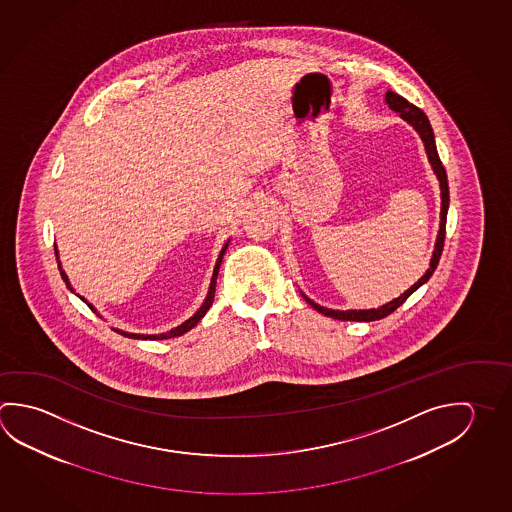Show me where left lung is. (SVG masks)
<instances>
[{
  "label": "left lung",
  "instance_id": "8db88e82",
  "mask_svg": "<svg viewBox=\"0 0 512 512\" xmlns=\"http://www.w3.org/2000/svg\"><path fill=\"white\" fill-rule=\"evenodd\" d=\"M385 100L386 104H388V108L395 111V113H399V117L406 120V122L419 133L422 142H424V147H426V154H428V160H430L431 167H433V172H435L437 178H439L440 199H442V203H440L439 235H437L435 250H433V255H431L430 268L426 269V273H424L408 291H404L403 295L397 296L392 302L381 305V307H377V309L334 311V309H327V307H322V305L314 304L313 300H309L307 296L302 295L305 298V302L311 305V307H314L318 313H322L323 316H329V318H334V320H343V322H374V320H381V318H385L388 314L394 313L395 309H397L399 305H403L404 300L412 295L413 291H417L422 284H426V282L430 280L433 271L437 269V264H439L442 248H444V239H446V216H448L449 207L448 176H446V169H444V165L440 162L439 153H437V145H435V136H433L430 120L424 115L422 109L413 106L408 100L401 97V95H397L394 91H386Z\"/></svg>",
  "mask_w": 512,
  "mask_h": 512
}]
</instances>
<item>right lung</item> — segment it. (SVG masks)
Wrapping results in <instances>:
<instances>
[{
	"instance_id": "add662e5",
	"label": "right lung",
	"mask_w": 512,
	"mask_h": 512,
	"mask_svg": "<svg viewBox=\"0 0 512 512\" xmlns=\"http://www.w3.org/2000/svg\"><path fill=\"white\" fill-rule=\"evenodd\" d=\"M228 243H230V241H228ZM228 243L223 246V250H221L219 257H217L216 268H214V275H212V280H210V287H208V293L207 298H205V302H203V305H201L198 311L194 313V316H190L187 322L181 323V325H178L176 329L165 332V334H135V332L118 331V329H115V331L120 332L122 336H127V338H135V340H167V338H176V336H181V334H185V332L190 331L192 327H196V323H198L199 320H201V318L207 314L208 309H210V305H212V302H214V296H216L217 273H219V266H221V262H223V255H225L226 248H228ZM55 255H57V259H59L57 248H55ZM59 271H61V277H63L64 282H66L68 289H72L73 291V287L70 286V282H68L66 273H64L63 268H61V262H59ZM79 298L84 300L82 296H79ZM84 302H86V300H84ZM86 304H88V302H86ZM88 305H90L91 311H95V313H97V309H95L93 305Z\"/></svg>"
}]
</instances>
